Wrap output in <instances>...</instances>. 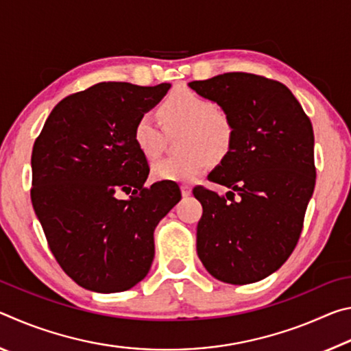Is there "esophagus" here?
Segmentation results:
<instances>
[{
    "label": "esophagus",
    "mask_w": 351,
    "mask_h": 351,
    "mask_svg": "<svg viewBox=\"0 0 351 351\" xmlns=\"http://www.w3.org/2000/svg\"><path fill=\"white\" fill-rule=\"evenodd\" d=\"M181 193L182 197H189V195L192 193V187H190L189 184H181Z\"/></svg>",
    "instance_id": "obj_1"
}]
</instances>
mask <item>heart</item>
Returning <instances> with one entry per match:
<instances>
[{"label": "heart", "mask_w": 351, "mask_h": 351, "mask_svg": "<svg viewBox=\"0 0 351 351\" xmlns=\"http://www.w3.org/2000/svg\"><path fill=\"white\" fill-rule=\"evenodd\" d=\"M167 132L184 128L180 156L162 158L153 164L152 175L159 181H193L209 167L210 154H223L232 141V123L210 99L192 90H176L158 110ZM152 112H142L133 127V141L141 154L154 159L162 150L164 129Z\"/></svg>", "instance_id": "obj_1"}]
</instances>
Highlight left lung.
I'll return each mask as SVG.
<instances>
[{"instance_id": "8db88e82", "label": "left lung", "mask_w": 351, "mask_h": 351, "mask_svg": "<svg viewBox=\"0 0 351 351\" xmlns=\"http://www.w3.org/2000/svg\"><path fill=\"white\" fill-rule=\"evenodd\" d=\"M189 86L232 123L229 150L207 176L230 190L219 197L193 189L203 206L198 257L224 283L263 280L288 260L304 228L316 184L313 125L294 94L266 77L226 73Z\"/></svg>"}]
</instances>
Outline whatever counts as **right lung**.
I'll return each mask as SVG.
<instances>
[{"mask_svg":"<svg viewBox=\"0 0 351 351\" xmlns=\"http://www.w3.org/2000/svg\"><path fill=\"white\" fill-rule=\"evenodd\" d=\"M170 90L102 82L58 102L32 150L31 199L47 245L82 288L121 293L150 271L153 232L178 201L173 181L145 187L133 127ZM119 193H132L121 200Z\"/></svg>","mask_w":351,"mask_h":351,"instance_id":"right-lung-1","label":"right lung"}]
</instances>
